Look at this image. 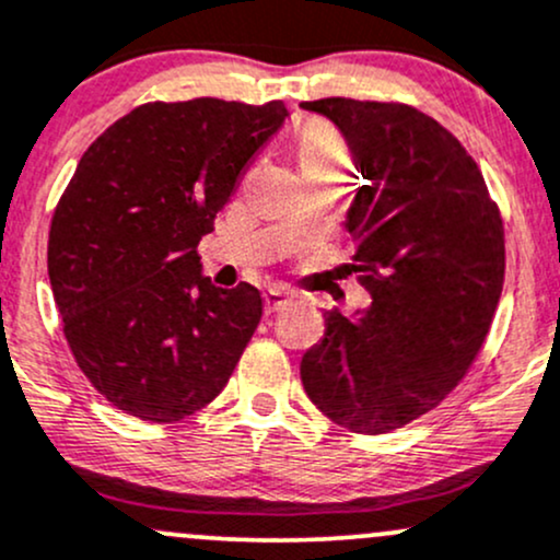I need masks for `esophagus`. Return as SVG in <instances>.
<instances>
[{"mask_svg":"<svg viewBox=\"0 0 560 560\" xmlns=\"http://www.w3.org/2000/svg\"><path fill=\"white\" fill-rule=\"evenodd\" d=\"M290 292L284 290H268L262 294V305H266V313H279L290 305Z\"/></svg>","mask_w":560,"mask_h":560,"instance_id":"obj_1","label":"esophagus"}]
</instances>
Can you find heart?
I'll use <instances>...</instances> for the list:
<instances>
[{"label": "heart", "mask_w": 560, "mask_h": 560, "mask_svg": "<svg viewBox=\"0 0 560 560\" xmlns=\"http://www.w3.org/2000/svg\"><path fill=\"white\" fill-rule=\"evenodd\" d=\"M300 164L303 170H335L346 175L353 153H350L348 140L342 138L337 127L327 125V121H313L305 127L303 138H300L298 149Z\"/></svg>", "instance_id": "heart-1"}]
</instances>
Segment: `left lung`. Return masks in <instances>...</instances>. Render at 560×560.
I'll use <instances>...</instances> for the list:
<instances>
[{"instance_id": "left-lung-1", "label": "left lung", "mask_w": 560, "mask_h": 560, "mask_svg": "<svg viewBox=\"0 0 560 560\" xmlns=\"http://www.w3.org/2000/svg\"><path fill=\"white\" fill-rule=\"evenodd\" d=\"M364 186L348 212L353 262L372 305L300 361L313 407L335 425L383 435L433 411L487 342L505 281V229L481 170L433 116L396 101L324 97Z\"/></svg>"}]
</instances>
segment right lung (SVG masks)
Returning <instances> with one entry per match:
<instances>
[{
    "label": "right lung",
    "mask_w": 560,
    "mask_h": 560,
    "mask_svg": "<svg viewBox=\"0 0 560 560\" xmlns=\"http://www.w3.org/2000/svg\"><path fill=\"white\" fill-rule=\"evenodd\" d=\"M287 116L281 101L143 103L79 159L47 270L73 361L110 407L170 425L231 380L262 300L212 287L196 247Z\"/></svg>",
    "instance_id": "right-lung-1"
}]
</instances>
